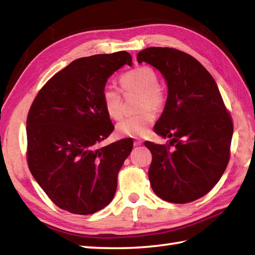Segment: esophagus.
<instances>
[{"instance_id": "1", "label": "esophagus", "mask_w": 255, "mask_h": 255, "mask_svg": "<svg viewBox=\"0 0 255 255\" xmlns=\"http://www.w3.org/2000/svg\"><path fill=\"white\" fill-rule=\"evenodd\" d=\"M141 144H142V140H140V139H136L133 141L134 147H138V145H141Z\"/></svg>"}]
</instances>
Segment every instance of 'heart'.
Returning <instances> with one entry per match:
<instances>
[{
	"label": "heart",
	"mask_w": 255,
	"mask_h": 255,
	"mask_svg": "<svg viewBox=\"0 0 255 255\" xmlns=\"http://www.w3.org/2000/svg\"><path fill=\"white\" fill-rule=\"evenodd\" d=\"M124 93H139L137 114L125 118L117 125V133L121 137H143L153 124V111H160L164 105V91L159 84L158 74L150 67H138L124 73L121 80ZM102 100L107 115L119 121L123 117V96L121 91L113 85H106L102 92Z\"/></svg>",
	"instance_id": "1"
}]
</instances>
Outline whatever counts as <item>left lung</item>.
<instances>
[{
  "mask_svg": "<svg viewBox=\"0 0 255 255\" xmlns=\"http://www.w3.org/2000/svg\"><path fill=\"white\" fill-rule=\"evenodd\" d=\"M137 60L158 69L169 89L153 129L171 138L170 142H144L152 153L150 185L166 202H194L218 183L229 163L234 132L230 113L214 78L188 53L150 47L138 53Z\"/></svg>",
  "mask_w": 255,
  "mask_h": 255,
  "instance_id": "1",
  "label": "left lung"
}]
</instances>
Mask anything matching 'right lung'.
Wrapping results in <instances>:
<instances>
[{
  "label": "right lung",
  "instance_id": "1",
  "mask_svg": "<svg viewBox=\"0 0 255 255\" xmlns=\"http://www.w3.org/2000/svg\"><path fill=\"white\" fill-rule=\"evenodd\" d=\"M127 51L72 61L38 92L27 115V164L59 208L90 215L112 202L131 138L106 147L114 130L102 100L111 75L131 64Z\"/></svg>",
  "mask_w": 255,
  "mask_h": 255
}]
</instances>
